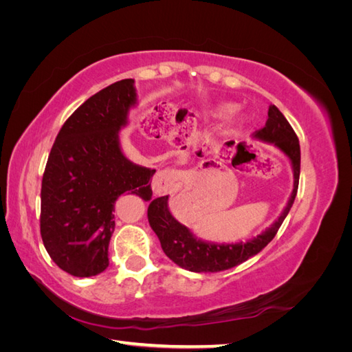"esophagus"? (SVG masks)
Masks as SVG:
<instances>
[{
  "label": "esophagus",
  "instance_id": "esophagus-1",
  "mask_svg": "<svg viewBox=\"0 0 352 352\" xmlns=\"http://www.w3.org/2000/svg\"><path fill=\"white\" fill-rule=\"evenodd\" d=\"M180 177H182V175H180V172H177L175 168H166L163 172H158L151 182L154 195L160 197V195H166L172 192L176 182Z\"/></svg>",
  "mask_w": 352,
  "mask_h": 352
}]
</instances>
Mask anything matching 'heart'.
Masks as SVG:
<instances>
[{
	"label": "heart",
	"instance_id": "1",
	"mask_svg": "<svg viewBox=\"0 0 352 352\" xmlns=\"http://www.w3.org/2000/svg\"><path fill=\"white\" fill-rule=\"evenodd\" d=\"M233 110H235V107H233V104H220L216 107L214 110V114L217 117H225L228 114H230Z\"/></svg>",
	"mask_w": 352,
	"mask_h": 352
}]
</instances>
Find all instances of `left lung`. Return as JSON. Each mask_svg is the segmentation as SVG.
<instances>
[{
	"instance_id": "obj_1",
	"label": "left lung",
	"mask_w": 352,
	"mask_h": 352,
	"mask_svg": "<svg viewBox=\"0 0 352 352\" xmlns=\"http://www.w3.org/2000/svg\"><path fill=\"white\" fill-rule=\"evenodd\" d=\"M254 140L273 144L283 155L287 157L291 163L294 188L280 216L272 223L270 228L263 230L260 235L248 239L247 242L217 243L198 238L192 230L177 221L168 210V195L153 199L150 207H148V221H150L151 229L158 236L167 257L177 264L179 267L195 273H216L232 269L263 251V248L267 247V243L276 236V233L282 226L283 220L294 204L298 182H300V142H298L292 126L276 105L269 107V119L263 129L254 133Z\"/></svg>"
}]
</instances>
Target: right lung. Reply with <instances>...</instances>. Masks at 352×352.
<instances>
[{"mask_svg": "<svg viewBox=\"0 0 352 352\" xmlns=\"http://www.w3.org/2000/svg\"><path fill=\"white\" fill-rule=\"evenodd\" d=\"M136 105L135 80L116 82L69 117L51 148L41 189V236L51 260L76 278L109 267L117 198L153 197L155 168L135 164L120 146L119 133Z\"/></svg>", "mask_w": 352, "mask_h": 352, "instance_id": "add662e5", "label": "right lung"}]
</instances>
